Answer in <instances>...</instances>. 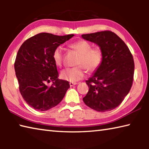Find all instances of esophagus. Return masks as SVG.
Here are the masks:
<instances>
[{"label":"esophagus","instance_id":"1","mask_svg":"<svg viewBox=\"0 0 149 149\" xmlns=\"http://www.w3.org/2000/svg\"><path fill=\"white\" fill-rule=\"evenodd\" d=\"M77 83L70 82V87H72V86H74V85H77Z\"/></svg>","mask_w":149,"mask_h":149}]
</instances>
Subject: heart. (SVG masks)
Listing matches in <instances>:
<instances>
[{
  "instance_id": "obj_1",
  "label": "heart",
  "mask_w": 149,
  "mask_h": 149,
  "mask_svg": "<svg viewBox=\"0 0 149 149\" xmlns=\"http://www.w3.org/2000/svg\"><path fill=\"white\" fill-rule=\"evenodd\" d=\"M73 50L79 54L75 64L78 65L72 68H66L60 72V77L62 79L75 83L85 76V68L89 72L97 69L101 64L103 53L100 47L92 48V45L88 41L80 40L73 42L70 45ZM63 48L58 46L54 49L52 58L55 64L61 65L63 62Z\"/></svg>"
}]
</instances>
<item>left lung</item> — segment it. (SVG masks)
<instances>
[{"mask_svg":"<svg viewBox=\"0 0 149 149\" xmlns=\"http://www.w3.org/2000/svg\"><path fill=\"white\" fill-rule=\"evenodd\" d=\"M86 41L101 49V64L87 80L89 91L83 99L85 104L98 112L118 107L132 86L134 61L127 45L114 33L104 31L81 35Z\"/></svg>","mask_w":149,"mask_h":149,"instance_id":"left-lung-1","label":"left lung"}]
</instances>
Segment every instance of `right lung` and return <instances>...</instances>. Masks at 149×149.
Listing matches in <instances>:
<instances>
[{
	"label": "right lung",
	"instance_id": "obj_1",
	"mask_svg": "<svg viewBox=\"0 0 149 149\" xmlns=\"http://www.w3.org/2000/svg\"><path fill=\"white\" fill-rule=\"evenodd\" d=\"M74 36L41 33L27 39L17 52L14 69L24 99L35 110L45 111L56 107L64 97L70 84L58 79L52 54L56 47ZM53 81L50 87L47 82Z\"/></svg>",
	"mask_w": 149,
	"mask_h": 149
}]
</instances>
